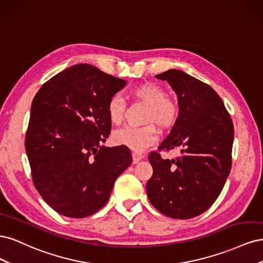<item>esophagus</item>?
Listing matches in <instances>:
<instances>
[{
    "mask_svg": "<svg viewBox=\"0 0 263 263\" xmlns=\"http://www.w3.org/2000/svg\"><path fill=\"white\" fill-rule=\"evenodd\" d=\"M145 158L144 155L141 154H138V153H133V162L134 163H138L140 160H142V159Z\"/></svg>",
    "mask_w": 263,
    "mask_h": 263,
    "instance_id": "esophagus-1",
    "label": "esophagus"
}]
</instances>
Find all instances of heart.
Wrapping results in <instances>:
<instances>
[{
  "mask_svg": "<svg viewBox=\"0 0 263 263\" xmlns=\"http://www.w3.org/2000/svg\"><path fill=\"white\" fill-rule=\"evenodd\" d=\"M132 95L148 106L145 116V123H153L142 127L127 126L114 133V141L118 145H124L135 151H144L153 146L158 139L157 129H168L177 123L180 108L178 103L166 97V92L162 86L157 83H144L134 89ZM107 114L109 121L114 125L122 124L125 117L124 100L113 95L107 103Z\"/></svg>",
  "mask_w": 263,
  "mask_h": 263,
  "instance_id": "1",
  "label": "heart"
}]
</instances>
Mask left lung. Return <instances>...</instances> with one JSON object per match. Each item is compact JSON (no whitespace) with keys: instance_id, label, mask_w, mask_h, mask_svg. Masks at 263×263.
<instances>
[{"instance_id":"obj_1","label":"left lung","mask_w":263,"mask_h":263,"mask_svg":"<svg viewBox=\"0 0 263 263\" xmlns=\"http://www.w3.org/2000/svg\"><path fill=\"white\" fill-rule=\"evenodd\" d=\"M178 95L180 114L159 151L174 147L181 155L163 159L149 154L154 174L147 195L155 209L171 218L189 219L208 211L219 196L232 168L234 125L219 95L181 70L157 74Z\"/></svg>"}]
</instances>
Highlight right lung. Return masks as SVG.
Masks as SVG:
<instances>
[{
    "mask_svg": "<svg viewBox=\"0 0 263 263\" xmlns=\"http://www.w3.org/2000/svg\"><path fill=\"white\" fill-rule=\"evenodd\" d=\"M126 81L76 65L43 84L31 103L25 149L38 193L55 212L84 218L104 206L130 165L126 146L104 147L107 103Z\"/></svg>",
    "mask_w": 263,
    "mask_h": 263,
    "instance_id": "add662e5",
    "label": "right lung"
}]
</instances>
